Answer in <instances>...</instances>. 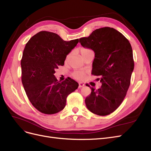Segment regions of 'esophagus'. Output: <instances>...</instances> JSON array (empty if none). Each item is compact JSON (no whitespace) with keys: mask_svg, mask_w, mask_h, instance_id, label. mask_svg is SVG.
<instances>
[{"mask_svg":"<svg viewBox=\"0 0 151 151\" xmlns=\"http://www.w3.org/2000/svg\"><path fill=\"white\" fill-rule=\"evenodd\" d=\"M84 86V84L83 83H79V88H82V87H83Z\"/></svg>","mask_w":151,"mask_h":151,"instance_id":"obj_1","label":"esophagus"}]
</instances>
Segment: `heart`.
I'll use <instances>...</instances> for the list:
<instances>
[{"instance_id": "heart-1", "label": "heart", "mask_w": 151, "mask_h": 151, "mask_svg": "<svg viewBox=\"0 0 151 151\" xmlns=\"http://www.w3.org/2000/svg\"><path fill=\"white\" fill-rule=\"evenodd\" d=\"M79 52L81 54V56L82 57V58H83V57L86 56L87 55H88L89 53L93 52V51L91 50H90L89 48H81L79 49ZM68 55L67 57V59L68 58ZM72 76L76 79L82 80L85 77L86 74H85V72L83 70H75L74 72H73V73L72 74Z\"/></svg>"}]
</instances>
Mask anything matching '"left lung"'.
<instances>
[{
  "label": "left lung",
  "instance_id": "1",
  "mask_svg": "<svg viewBox=\"0 0 151 151\" xmlns=\"http://www.w3.org/2000/svg\"><path fill=\"white\" fill-rule=\"evenodd\" d=\"M79 43L94 52L92 74L99 76L97 80L102 84L97 90L90 88L86 106L96 115H109L119 107L130 86L134 68L131 45L119 31L109 27L94 30L88 37L80 38Z\"/></svg>",
  "mask_w": 151,
  "mask_h": 151
}]
</instances>
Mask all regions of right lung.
I'll list each match as a JSON object with an SVG mask.
<instances>
[{
    "label": "right lung",
    "instance_id": "add662e5",
    "mask_svg": "<svg viewBox=\"0 0 151 151\" xmlns=\"http://www.w3.org/2000/svg\"><path fill=\"white\" fill-rule=\"evenodd\" d=\"M78 42L79 39L66 42L56 33L43 31L26 43L21 61L22 83L29 101L41 113L62 111L67 96L78 88L70 77L60 82L54 76Z\"/></svg>",
    "mask_w": 151,
    "mask_h": 151
}]
</instances>
